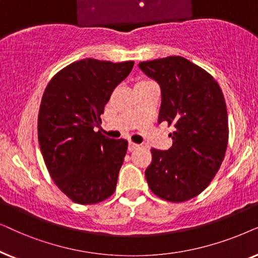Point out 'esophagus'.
Segmentation results:
<instances>
[{"label": "esophagus", "instance_id": "1", "mask_svg": "<svg viewBox=\"0 0 258 258\" xmlns=\"http://www.w3.org/2000/svg\"><path fill=\"white\" fill-rule=\"evenodd\" d=\"M138 147H139L138 144L132 143V142H130V143H128V151H130V152H132V151L137 150V149H138Z\"/></svg>", "mask_w": 258, "mask_h": 258}]
</instances>
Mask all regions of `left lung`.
<instances>
[{
    "label": "left lung",
    "instance_id": "1",
    "mask_svg": "<svg viewBox=\"0 0 258 258\" xmlns=\"http://www.w3.org/2000/svg\"><path fill=\"white\" fill-rule=\"evenodd\" d=\"M139 68L160 86L158 121L176 128L171 149L151 150L147 184L165 201H188L208 187L224 159L229 128L222 89L208 72L181 56L144 61Z\"/></svg>",
    "mask_w": 258,
    "mask_h": 258
}]
</instances>
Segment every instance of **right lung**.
<instances>
[{
  "label": "right lung",
  "instance_id": "1",
  "mask_svg": "<svg viewBox=\"0 0 258 258\" xmlns=\"http://www.w3.org/2000/svg\"><path fill=\"white\" fill-rule=\"evenodd\" d=\"M133 64L75 61L44 89L37 119L40 149L54 183L75 203L97 204L114 194L127 140L107 138L94 127Z\"/></svg>",
  "mask_w": 258,
  "mask_h": 258
}]
</instances>
